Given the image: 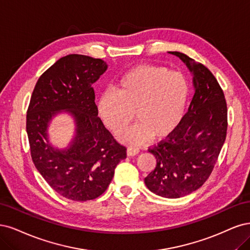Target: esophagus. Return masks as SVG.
Returning <instances> with one entry per match:
<instances>
[{"label": "esophagus", "mask_w": 250, "mask_h": 250, "mask_svg": "<svg viewBox=\"0 0 250 250\" xmlns=\"http://www.w3.org/2000/svg\"><path fill=\"white\" fill-rule=\"evenodd\" d=\"M139 152V148H137L135 146H128L127 149H126V155L128 157H133V156H136L137 154Z\"/></svg>", "instance_id": "esophagus-1"}]
</instances>
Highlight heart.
I'll use <instances>...</instances> for the list:
<instances>
[{"label": "heart", "mask_w": 250, "mask_h": 250, "mask_svg": "<svg viewBox=\"0 0 250 250\" xmlns=\"http://www.w3.org/2000/svg\"><path fill=\"white\" fill-rule=\"evenodd\" d=\"M189 84L184 75L157 65L136 66L119 79L116 92H104L99 113L116 135L125 132L134 119L138 125L122 136L132 144L148 139L163 141L182 125L189 101Z\"/></svg>", "instance_id": "1"}]
</instances>
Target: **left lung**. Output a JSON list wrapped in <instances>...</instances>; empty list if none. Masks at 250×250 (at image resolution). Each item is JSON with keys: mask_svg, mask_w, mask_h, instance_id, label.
<instances>
[{"mask_svg": "<svg viewBox=\"0 0 250 250\" xmlns=\"http://www.w3.org/2000/svg\"><path fill=\"white\" fill-rule=\"evenodd\" d=\"M168 53L186 64L195 92L178 131L148 149L157 166L144 183L159 196L179 198L200 188L210 176L227 137L228 107L210 70L183 53Z\"/></svg>", "mask_w": 250, "mask_h": 250, "instance_id": "1", "label": "left lung"}]
</instances>
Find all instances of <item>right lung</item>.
I'll return each instance as SVG.
<instances>
[{
  "label": "right lung",
  "instance_id": "right-lung-1",
  "mask_svg": "<svg viewBox=\"0 0 250 250\" xmlns=\"http://www.w3.org/2000/svg\"><path fill=\"white\" fill-rule=\"evenodd\" d=\"M107 63L71 54L60 58L40 76L27 111L31 157L46 183L63 197L91 200L107 190L126 148L114 139L98 116L92 84ZM59 111L75 120V137L66 149L49 143L47 127Z\"/></svg>",
  "mask_w": 250,
  "mask_h": 250
}]
</instances>
